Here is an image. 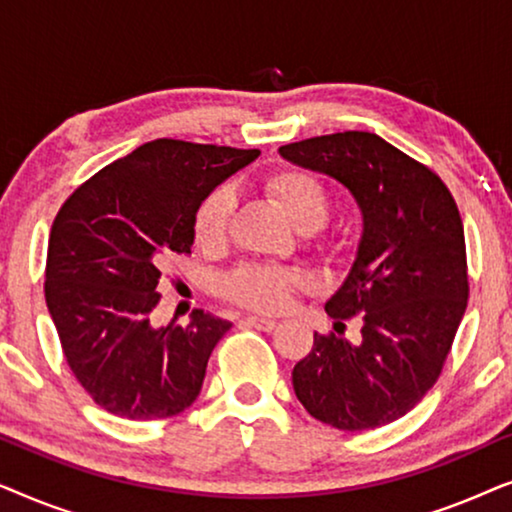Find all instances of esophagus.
Returning <instances> with one entry per match:
<instances>
[{"mask_svg":"<svg viewBox=\"0 0 512 512\" xmlns=\"http://www.w3.org/2000/svg\"><path fill=\"white\" fill-rule=\"evenodd\" d=\"M242 324L251 326V328H258V331H272V328L277 326V321L275 319H265V317H244Z\"/></svg>","mask_w":512,"mask_h":512,"instance_id":"34e87169","label":"esophagus"}]
</instances>
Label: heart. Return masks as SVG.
Here are the masks:
<instances>
[{
	"label": "heart",
	"mask_w": 512,
	"mask_h": 512,
	"mask_svg": "<svg viewBox=\"0 0 512 512\" xmlns=\"http://www.w3.org/2000/svg\"><path fill=\"white\" fill-rule=\"evenodd\" d=\"M263 188L268 198L275 200L279 209L293 221V226L305 230V233L324 226L328 214H331V191L317 174L307 170L282 167V170L270 172L265 177ZM233 207V193L226 186L214 188L200 202L193 219V233L195 242L202 249L214 251L226 244ZM300 284H303V279L291 270L268 268V265H242L226 277L223 291L235 303L272 312L282 310Z\"/></svg>",
	"instance_id": "heart-1"
}]
</instances>
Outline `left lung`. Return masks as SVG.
Returning <instances> with one entry per match:
<instances>
[{
	"label": "left lung",
	"mask_w": 512,
	"mask_h": 512,
	"mask_svg": "<svg viewBox=\"0 0 512 512\" xmlns=\"http://www.w3.org/2000/svg\"><path fill=\"white\" fill-rule=\"evenodd\" d=\"M279 156L354 195L363 230L328 317L361 319V340L314 333L293 391L314 419L368 431L403 417L436 384L468 300L457 202L429 167L373 132L286 144Z\"/></svg>",
	"instance_id": "8db88e82"
}]
</instances>
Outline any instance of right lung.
I'll return each mask as SVG.
<instances>
[{
	"mask_svg": "<svg viewBox=\"0 0 512 512\" xmlns=\"http://www.w3.org/2000/svg\"><path fill=\"white\" fill-rule=\"evenodd\" d=\"M258 156L156 139L76 188L55 216L46 305L74 377L111 415L165 419L198 398L233 324L193 310L186 326H153L160 268L170 254H191L200 202Z\"/></svg>",
	"mask_w": 512,
	"mask_h": 512,
	"instance_id": "right-lung-1",
	"label": "right lung"
}]
</instances>
